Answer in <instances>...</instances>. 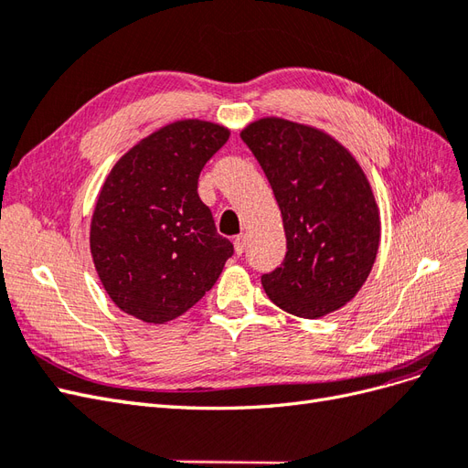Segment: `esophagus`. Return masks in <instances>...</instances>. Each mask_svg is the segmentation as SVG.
Returning <instances> with one entry per match:
<instances>
[{
	"label": "esophagus",
	"instance_id": "obj_1",
	"mask_svg": "<svg viewBox=\"0 0 468 468\" xmlns=\"http://www.w3.org/2000/svg\"><path fill=\"white\" fill-rule=\"evenodd\" d=\"M246 234H242V236H236V239H234V251L238 253V256H242L244 253V250H246Z\"/></svg>",
	"mask_w": 468,
	"mask_h": 468
}]
</instances>
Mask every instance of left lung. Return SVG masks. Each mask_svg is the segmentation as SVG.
Listing matches in <instances>:
<instances>
[{"mask_svg": "<svg viewBox=\"0 0 468 468\" xmlns=\"http://www.w3.org/2000/svg\"><path fill=\"white\" fill-rule=\"evenodd\" d=\"M271 183L287 256L261 277L269 301L316 320L346 306L369 277L380 212L369 177L339 140L316 126L263 117L239 133Z\"/></svg>", "mask_w": 468, "mask_h": 468, "instance_id": "left-lung-1", "label": "left lung"}]
</instances>
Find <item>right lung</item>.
I'll list each match as a JSON object with an SVG mask.
<instances>
[{
	"label": "right lung",
	"instance_id": "right-lung-1",
	"mask_svg": "<svg viewBox=\"0 0 468 468\" xmlns=\"http://www.w3.org/2000/svg\"><path fill=\"white\" fill-rule=\"evenodd\" d=\"M230 131L181 119L136 143L111 167L90 226L95 271L122 313L165 324L199 303L234 248L199 199L201 169Z\"/></svg>",
	"mask_w": 468,
	"mask_h": 468
}]
</instances>
